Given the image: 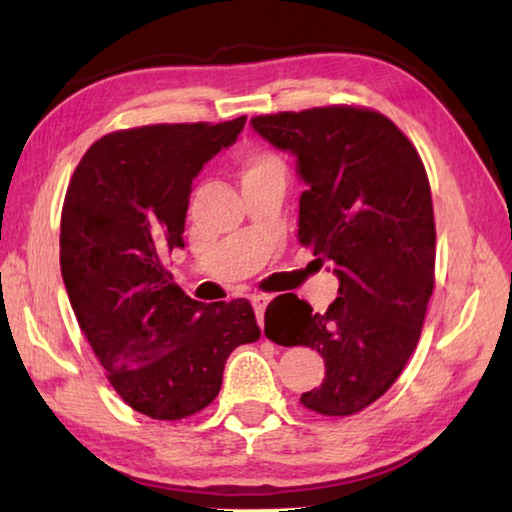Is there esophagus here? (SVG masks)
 Segmentation results:
<instances>
[{
    "instance_id": "esophagus-1",
    "label": "esophagus",
    "mask_w": 512,
    "mask_h": 512,
    "mask_svg": "<svg viewBox=\"0 0 512 512\" xmlns=\"http://www.w3.org/2000/svg\"><path fill=\"white\" fill-rule=\"evenodd\" d=\"M250 302H253L255 314H257V320H259V325H262V320H264V311H266V307H268V302H271V296H266V293H257V296L250 298Z\"/></svg>"
}]
</instances>
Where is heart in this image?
<instances>
[{
  "label": "heart",
  "instance_id": "obj_1",
  "mask_svg": "<svg viewBox=\"0 0 512 512\" xmlns=\"http://www.w3.org/2000/svg\"><path fill=\"white\" fill-rule=\"evenodd\" d=\"M239 176H241V185L257 183V180H266V178L287 180V162H284L280 153L268 151V149L246 151L239 158Z\"/></svg>",
  "mask_w": 512,
  "mask_h": 512
}]
</instances>
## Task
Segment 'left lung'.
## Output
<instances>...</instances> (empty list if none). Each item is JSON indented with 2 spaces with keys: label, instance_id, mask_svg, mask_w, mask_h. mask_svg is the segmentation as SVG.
Returning a JSON list of instances; mask_svg holds the SVG:
<instances>
[{
  "label": "left lung",
  "instance_id": "1",
  "mask_svg": "<svg viewBox=\"0 0 512 512\" xmlns=\"http://www.w3.org/2000/svg\"><path fill=\"white\" fill-rule=\"evenodd\" d=\"M277 149L298 155L307 189L298 239L339 277L325 314L289 296L280 345L325 359V379L302 393L305 409L345 418L377 402L420 341L433 291L436 223L427 171L400 128L377 110L323 106L250 119ZM275 307L266 309V320Z\"/></svg>",
  "mask_w": 512,
  "mask_h": 512
}]
</instances>
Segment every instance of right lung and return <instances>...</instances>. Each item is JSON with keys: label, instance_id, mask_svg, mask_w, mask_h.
Returning <instances> with one entry per match:
<instances>
[{"label": "right lung", "instance_id": "add662e5", "mask_svg": "<svg viewBox=\"0 0 512 512\" xmlns=\"http://www.w3.org/2000/svg\"><path fill=\"white\" fill-rule=\"evenodd\" d=\"M221 124H153L103 135L69 180L60 271L110 386L153 420H183L221 391L230 352L259 339L246 298L192 300L162 266L183 244L192 180L237 140Z\"/></svg>", "mask_w": 512, "mask_h": 512}]
</instances>
